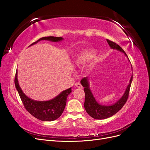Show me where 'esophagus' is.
Listing matches in <instances>:
<instances>
[{
    "instance_id": "1",
    "label": "esophagus",
    "mask_w": 150,
    "mask_h": 150,
    "mask_svg": "<svg viewBox=\"0 0 150 150\" xmlns=\"http://www.w3.org/2000/svg\"><path fill=\"white\" fill-rule=\"evenodd\" d=\"M75 86L76 87H77V88H83V86H82V85H81L80 83H76V84H75Z\"/></svg>"
}]
</instances>
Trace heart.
Wrapping results in <instances>:
<instances>
[{
  "mask_svg": "<svg viewBox=\"0 0 150 150\" xmlns=\"http://www.w3.org/2000/svg\"><path fill=\"white\" fill-rule=\"evenodd\" d=\"M95 56H96V53L93 51L87 50V51H81L76 56L74 60V63L76 66H80L84 63L93 60Z\"/></svg>",
  "mask_w": 150,
  "mask_h": 150,
  "instance_id": "1",
  "label": "heart"
}]
</instances>
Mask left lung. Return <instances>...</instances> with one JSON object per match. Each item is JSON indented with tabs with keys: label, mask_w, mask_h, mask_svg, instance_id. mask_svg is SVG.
Listing matches in <instances>:
<instances>
[{
	"label": "left lung",
	"mask_w": 150,
	"mask_h": 150,
	"mask_svg": "<svg viewBox=\"0 0 150 150\" xmlns=\"http://www.w3.org/2000/svg\"><path fill=\"white\" fill-rule=\"evenodd\" d=\"M107 42L111 49H116L117 51L123 52L125 56L128 57V56L118 44L111 41L108 39H106ZM131 69H133L131 66ZM133 80V75L131 76V78L129 81V83L127 86L126 89L122 96L119 99L118 101L116 102L115 104L110 106H105L99 104L94 98L93 94L89 88V80L88 77H85L81 80V83L84 88V91L85 93V101L84 106L86 112L88 114L96 120H104L108 118L118 112L125 105V104L127 101V99L129 96V89L131 87V82Z\"/></svg>",
	"instance_id": "8db88e82"
}]
</instances>
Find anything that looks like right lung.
Here are the masks:
<instances>
[{"instance_id":"obj_1","label":"right lung","mask_w":150,"mask_h":150,"mask_svg":"<svg viewBox=\"0 0 150 150\" xmlns=\"http://www.w3.org/2000/svg\"><path fill=\"white\" fill-rule=\"evenodd\" d=\"M42 40H47L52 42H59L63 40V38L61 37H54V36L44 37L40 38L37 41L30 44L29 46L38 43ZM14 83L18 93H19L22 103L27 111L34 117L43 121H54L61 116L66 106L67 97L72 91L71 88H70L63 91L58 96L51 100L39 101L33 100V99L29 98L22 91L19 82H18L17 70L16 71L15 76Z\"/></svg>"}]
</instances>
